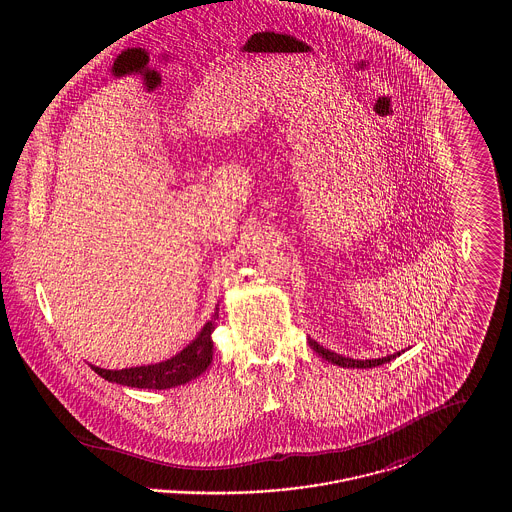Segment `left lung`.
Here are the masks:
<instances>
[{"label":"left lung","instance_id":"left-lung-1","mask_svg":"<svg viewBox=\"0 0 512 512\" xmlns=\"http://www.w3.org/2000/svg\"><path fill=\"white\" fill-rule=\"evenodd\" d=\"M309 345L313 347V351H317L322 359H326V361L332 363V365L343 366V368H374V366L390 363L395 357H399L401 353H405V351H397V353L388 355V357H382V359H365V361H359V359H351V357L338 355V353H334V351L322 347L318 341L311 340V338H309Z\"/></svg>","mask_w":512,"mask_h":512}]
</instances>
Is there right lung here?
<instances>
[{"instance_id": "1", "label": "right lung", "mask_w": 512, "mask_h": 512, "mask_svg": "<svg viewBox=\"0 0 512 512\" xmlns=\"http://www.w3.org/2000/svg\"><path fill=\"white\" fill-rule=\"evenodd\" d=\"M219 318V305L211 320L203 324L199 334L190 341L180 353L171 359L155 365L132 366L122 370H107L92 366V370L105 378L107 382L121 384L138 390H171L176 386H184L201 376L213 361V340L211 334L215 330V320Z\"/></svg>"}]
</instances>
